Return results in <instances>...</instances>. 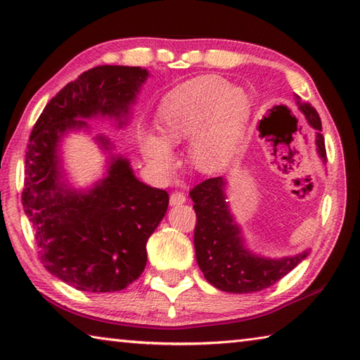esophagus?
Wrapping results in <instances>:
<instances>
[{"mask_svg": "<svg viewBox=\"0 0 360 360\" xmlns=\"http://www.w3.org/2000/svg\"><path fill=\"white\" fill-rule=\"evenodd\" d=\"M182 203H186V195L184 193H181V192L172 193V197H169V205L178 206V205H182Z\"/></svg>", "mask_w": 360, "mask_h": 360, "instance_id": "34e87169", "label": "esophagus"}]
</instances>
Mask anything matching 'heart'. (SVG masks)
Returning a JSON list of instances; mask_svg holds the SVG:
<instances>
[{
  "mask_svg": "<svg viewBox=\"0 0 360 360\" xmlns=\"http://www.w3.org/2000/svg\"><path fill=\"white\" fill-rule=\"evenodd\" d=\"M251 119L245 90L216 76L192 79L173 89L157 111V130L141 131L138 144L149 168L160 178L176 169L173 148L191 139L188 160L200 173L229 165Z\"/></svg>",
  "mask_w": 360,
  "mask_h": 360,
  "instance_id": "heart-1",
  "label": "heart"
}]
</instances>
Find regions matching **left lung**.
<instances>
[{"mask_svg": "<svg viewBox=\"0 0 360 360\" xmlns=\"http://www.w3.org/2000/svg\"><path fill=\"white\" fill-rule=\"evenodd\" d=\"M298 111L314 131L316 152L326 163V144L322 125L316 109L295 95ZM229 182L225 178L206 179L191 191L197 212L193 245L197 264L206 281L219 290L231 294H251L279 281L308 257L309 249L285 257H266L251 251L243 236L240 224L231 214L227 202Z\"/></svg>", "mask_w": 360, "mask_h": 360, "instance_id": "obj_1", "label": "left lung"}]
</instances>
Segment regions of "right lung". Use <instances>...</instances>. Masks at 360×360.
I'll use <instances>...</instances> for the list:
<instances>
[{"label": "right lung", "instance_id": "right-lung-1", "mask_svg": "<svg viewBox=\"0 0 360 360\" xmlns=\"http://www.w3.org/2000/svg\"><path fill=\"white\" fill-rule=\"evenodd\" d=\"M148 77L139 66L82 72L47 103L30 136L23 210L46 270L77 290L117 292L136 281L148 262L146 243L169 198L139 181L105 135L94 136L106 155L105 173L92 186L75 187L63 168V138L90 131L87 120L98 117L125 127Z\"/></svg>", "mask_w": 360, "mask_h": 360}]
</instances>
